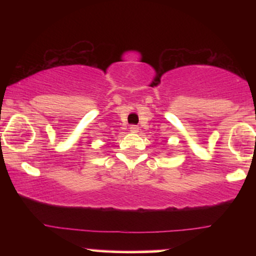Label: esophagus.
<instances>
[{
    "instance_id": "obj_1",
    "label": "esophagus",
    "mask_w": 256,
    "mask_h": 256,
    "mask_svg": "<svg viewBox=\"0 0 256 256\" xmlns=\"http://www.w3.org/2000/svg\"><path fill=\"white\" fill-rule=\"evenodd\" d=\"M130 131L132 132V134H137V132L140 131V128L136 125H132V126H130Z\"/></svg>"
}]
</instances>
